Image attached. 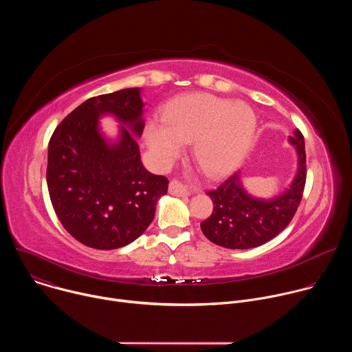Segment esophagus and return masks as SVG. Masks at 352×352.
<instances>
[{
  "label": "esophagus",
  "instance_id": "esophagus-1",
  "mask_svg": "<svg viewBox=\"0 0 352 352\" xmlns=\"http://www.w3.org/2000/svg\"><path fill=\"white\" fill-rule=\"evenodd\" d=\"M168 189H170V193L174 196H188L189 195V190L178 181H171Z\"/></svg>",
  "mask_w": 352,
  "mask_h": 352
}]
</instances>
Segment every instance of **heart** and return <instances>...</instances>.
<instances>
[{
  "instance_id": "obj_1",
  "label": "heart",
  "mask_w": 352,
  "mask_h": 352,
  "mask_svg": "<svg viewBox=\"0 0 352 352\" xmlns=\"http://www.w3.org/2000/svg\"><path fill=\"white\" fill-rule=\"evenodd\" d=\"M255 131L256 117L248 104L209 93H189L163 111V122L147 124L146 140L162 164L171 163L182 152L184 142L195 140L197 166L217 178L239 166Z\"/></svg>"
}]
</instances>
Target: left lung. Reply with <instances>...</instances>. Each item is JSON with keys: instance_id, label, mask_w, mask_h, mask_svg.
I'll list each match as a JSON object with an SVG mask.
<instances>
[{"instance_id": "left-lung-1", "label": "left lung", "mask_w": 352, "mask_h": 352, "mask_svg": "<svg viewBox=\"0 0 352 352\" xmlns=\"http://www.w3.org/2000/svg\"><path fill=\"white\" fill-rule=\"evenodd\" d=\"M288 142L295 147L298 170L289 188L272 199L249 195L239 173L206 195L213 200L212 216L200 223L205 236L228 249L256 248L278 235L292 220L307 181L305 140L298 129Z\"/></svg>"}]
</instances>
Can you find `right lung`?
<instances>
[{
	"label": "right lung",
	"instance_id": "right-lung-1",
	"mask_svg": "<svg viewBox=\"0 0 352 352\" xmlns=\"http://www.w3.org/2000/svg\"><path fill=\"white\" fill-rule=\"evenodd\" d=\"M139 87L87 98L56 128L48 143L47 186L64 228L94 249L133 242L153 221L168 179L148 173L135 138L142 136ZM121 124L116 142L99 131L98 118Z\"/></svg>",
	"mask_w": 352,
	"mask_h": 352
}]
</instances>
